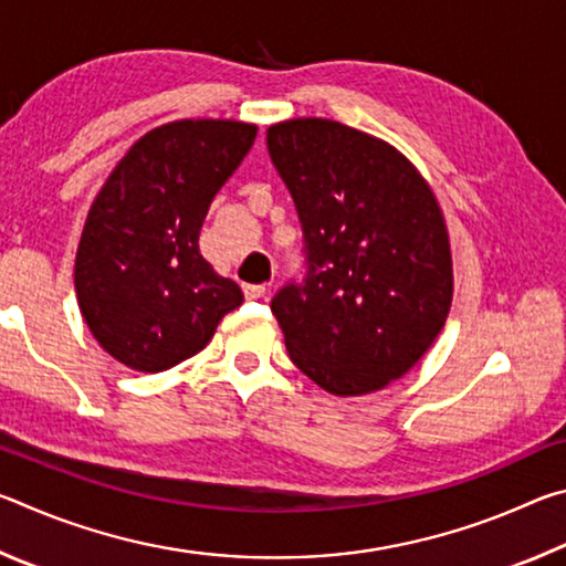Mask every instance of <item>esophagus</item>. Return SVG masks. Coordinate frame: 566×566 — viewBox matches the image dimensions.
<instances>
[{
    "mask_svg": "<svg viewBox=\"0 0 566 566\" xmlns=\"http://www.w3.org/2000/svg\"><path fill=\"white\" fill-rule=\"evenodd\" d=\"M242 290L247 300H260V296L266 294V284H244Z\"/></svg>",
    "mask_w": 566,
    "mask_h": 566,
    "instance_id": "34e87169",
    "label": "esophagus"
}]
</instances>
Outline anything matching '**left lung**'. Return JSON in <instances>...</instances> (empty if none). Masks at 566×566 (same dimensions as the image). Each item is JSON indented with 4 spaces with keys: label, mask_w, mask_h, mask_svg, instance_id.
I'll list each match as a JSON object with an SVG mask.
<instances>
[{
    "label": "left lung",
    "mask_w": 566,
    "mask_h": 566,
    "mask_svg": "<svg viewBox=\"0 0 566 566\" xmlns=\"http://www.w3.org/2000/svg\"><path fill=\"white\" fill-rule=\"evenodd\" d=\"M266 147L304 232V280L272 300L290 359L329 395L385 389L432 347L452 306L434 191L401 151L342 122L272 124Z\"/></svg>",
    "instance_id": "8db88e82"
}]
</instances>
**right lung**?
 <instances>
[{"label": "right lung", "instance_id": "1", "mask_svg": "<svg viewBox=\"0 0 566 566\" xmlns=\"http://www.w3.org/2000/svg\"><path fill=\"white\" fill-rule=\"evenodd\" d=\"M254 137V124L234 119L161 124L134 142L92 202L76 247V302L124 367L165 371L195 357L244 302L199 254V229Z\"/></svg>", "mask_w": 566, "mask_h": 566}]
</instances>
